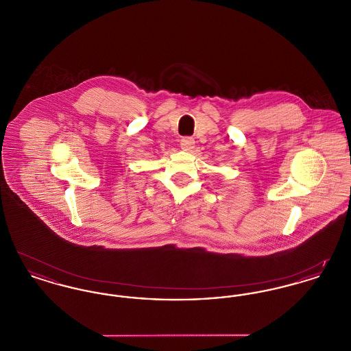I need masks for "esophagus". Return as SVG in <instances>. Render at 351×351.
I'll return each mask as SVG.
<instances>
[{
    "label": "esophagus",
    "instance_id": "obj_1",
    "mask_svg": "<svg viewBox=\"0 0 351 351\" xmlns=\"http://www.w3.org/2000/svg\"><path fill=\"white\" fill-rule=\"evenodd\" d=\"M180 147L184 151H192V149L195 147V139L191 136H185L180 141Z\"/></svg>",
    "mask_w": 351,
    "mask_h": 351
}]
</instances>
